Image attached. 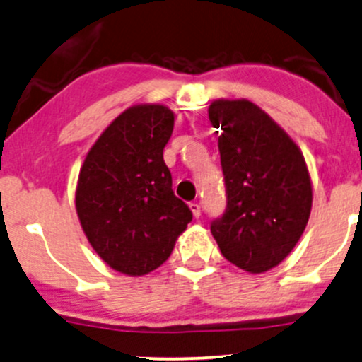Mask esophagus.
Masks as SVG:
<instances>
[{
  "instance_id": "esophagus-1",
  "label": "esophagus",
  "mask_w": 362,
  "mask_h": 362,
  "mask_svg": "<svg viewBox=\"0 0 362 362\" xmlns=\"http://www.w3.org/2000/svg\"><path fill=\"white\" fill-rule=\"evenodd\" d=\"M189 208H191V211H193L194 218H199V215H202V206H199L197 202H193V203H189Z\"/></svg>"
}]
</instances>
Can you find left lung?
Masks as SVG:
<instances>
[{"mask_svg": "<svg viewBox=\"0 0 362 362\" xmlns=\"http://www.w3.org/2000/svg\"><path fill=\"white\" fill-rule=\"evenodd\" d=\"M208 117L220 134L227 191V206L210 230L227 261L264 273L291 252L307 227L312 182L303 154L247 100H216Z\"/></svg>", "mask_w": 362, "mask_h": 362, "instance_id": "1", "label": "left lung"}]
</instances>
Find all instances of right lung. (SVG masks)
<instances>
[{
	"label": "right lung",
	"mask_w": 362,
	"mask_h": 362,
	"mask_svg": "<svg viewBox=\"0 0 362 362\" xmlns=\"http://www.w3.org/2000/svg\"><path fill=\"white\" fill-rule=\"evenodd\" d=\"M173 129L174 115L165 106H132L101 134L81 168V227L98 256L118 273L154 271L193 220L189 206L174 194L163 157Z\"/></svg>",
	"instance_id": "right-lung-1"
}]
</instances>
